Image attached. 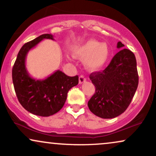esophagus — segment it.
Here are the masks:
<instances>
[{
  "label": "esophagus",
  "instance_id": "obj_1",
  "mask_svg": "<svg viewBox=\"0 0 156 156\" xmlns=\"http://www.w3.org/2000/svg\"><path fill=\"white\" fill-rule=\"evenodd\" d=\"M86 78H85L84 76L83 75H81L80 76V77H79V82H80V84H83V83L86 82Z\"/></svg>",
  "mask_w": 156,
  "mask_h": 156
}]
</instances>
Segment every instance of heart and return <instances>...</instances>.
<instances>
[{
	"mask_svg": "<svg viewBox=\"0 0 156 156\" xmlns=\"http://www.w3.org/2000/svg\"><path fill=\"white\" fill-rule=\"evenodd\" d=\"M73 55L81 59H85L87 68L91 71L101 69L107 62L110 52L107 44L90 39L76 44L72 49Z\"/></svg>",
	"mask_w": 156,
	"mask_h": 156,
	"instance_id": "obj_1",
	"label": "heart"
}]
</instances>
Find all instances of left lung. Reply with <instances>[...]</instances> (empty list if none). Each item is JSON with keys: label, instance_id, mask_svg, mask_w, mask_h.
Returning a JSON list of instances; mask_svg holds the SVG:
<instances>
[{"label": "left lung", "instance_id": "8db88e82", "mask_svg": "<svg viewBox=\"0 0 156 156\" xmlns=\"http://www.w3.org/2000/svg\"><path fill=\"white\" fill-rule=\"evenodd\" d=\"M124 44L119 42L117 48ZM96 90L88 101L89 110L102 119H113L129 107L138 84L136 57L128 49L121 50L101 72L89 75Z\"/></svg>", "mask_w": 156, "mask_h": 156}]
</instances>
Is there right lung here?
<instances>
[{
  "label": "right lung",
  "mask_w": 156,
  "mask_h": 156,
  "mask_svg": "<svg viewBox=\"0 0 156 156\" xmlns=\"http://www.w3.org/2000/svg\"><path fill=\"white\" fill-rule=\"evenodd\" d=\"M44 39L54 38L51 34H43L21 48L12 67V77L15 91L23 107L37 116H50L63 107L68 91L78 84L79 76H69L60 70L42 80L30 76L25 67L27 54Z\"/></svg>",
  "instance_id": "obj_1"
}]
</instances>
